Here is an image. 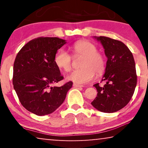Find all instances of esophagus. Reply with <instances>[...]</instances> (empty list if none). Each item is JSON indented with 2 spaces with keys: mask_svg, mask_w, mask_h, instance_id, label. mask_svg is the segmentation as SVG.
<instances>
[{
  "mask_svg": "<svg viewBox=\"0 0 148 148\" xmlns=\"http://www.w3.org/2000/svg\"><path fill=\"white\" fill-rule=\"evenodd\" d=\"M73 86L75 87V88H82V87H84L82 85H79V84H73Z\"/></svg>",
  "mask_w": 148,
  "mask_h": 148,
  "instance_id": "esophagus-1",
  "label": "esophagus"
}]
</instances>
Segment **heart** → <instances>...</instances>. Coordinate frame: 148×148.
<instances>
[{
	"label": "heart",
	"instance_id": "1",
	"mask_svg": "<svg viewBox=\"0 0 148 148\" xmlns=\"http://www.w3.org/2000/svg\"><path fill=\"white\" fill-rule=\"evenodd\" d=\"M75 56H82L80 66L67 76L69 80L78 84H84L93 80L97 74H100L105 69L104 56L97 51L96 46L87 40H79L71 46ZM54 63L64 72L70 71L72 68V57L64 50L60 49L54 56Z\"/></svg>",
	"mask_w": 148,
	"mask_h": 148
}]
</instances>
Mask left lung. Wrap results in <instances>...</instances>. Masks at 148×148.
Here are the masks:
<instances>
[{
    "instance_id": "obj_1",
    "label": "left lung",
    "mask_w": 148,
    "mask_h": 148,
    "mask_svg": "<svg viewBox=\"0 0 148 148\" xmlns=\"http://www.w3.org/2000/svg\"><path fill=\"white\" fill-rule=\"evenodd\" d=\"M104 48L107 58L105 73L102 82L94 85L97 97L91 103L103 112H114L129 102L137 85V74L132 52L123 42L105 36L95 37Z\"/></svg>"
}]
</instances>
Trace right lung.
Returning <instances> with one entry per match:
<instances>
[{"mask_svg": "<svg viewBox=\"0 0 148 148\" xmlns=\"http://www.w3.org/2000/svg\"><path fill=\"white\" fill-rule=\"evenodd\" d=\"M64 44L65 40L59 38L39 37L27 42L16 56L14 89L22 106L38 116L55 111L72 87V82L53 86L64 79L54 58Z\"/></svg>", "mask_w": 148, "mask_h": 148, "instance_id": "add662e5", "label": "right lung"}]
</instances>
